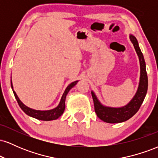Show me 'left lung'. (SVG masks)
<instances>
[{
    "instance_id": "8db88e82",
    "label": "left lung",
    "mask_w": 158,
    "mask_h": 158,
    "mask_svg": "<svg viewBox=\"0 0 158 158\" xmlns=\"http://www.w3.org/2000/svg\"><path fill=\"white\" fill-rule=\"evenodd\" d=\"M130 40L133 44L135 49L138 56L140 66V77L138 88L136 92L135 97L132 98L126 106L120 108H113V107L105 106L99 102L97 96L94 91H91L93 97L94 109L97 117L102 121L108 123H118L125 122L133 117L138 111L141 105L144 100L148 89V77L146 69V62L144 57L139 49L138 41L133 35H129Z\"/></svg>"
}]
</instances>
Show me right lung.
Here are the masks:
<instances>
[{
	"instance_id": "obj_1",
	"label": "right lung",
	"mask_w": 158,
	"mask_h": 158,
	"mask_svg": "<svg viewBox=\"0 0 158 158\" xmlns=\"http://www.w3.org/2000/svg\"><path fill=\"white\" fill-rule=\"evenodd\" d=\"M77 82L78 81H73V82L70 83V84L67 87L66 89H65L64 94H63L62 97H61V99L60 100V102H59V106L56 107V108H53V109L48 110H34L32 109V108H29V107L26 106L21 100H20L19 97H18L17 94H16V93L15 92V90H13V85H12V79H11V87H12V91H13V94L14 95H15L16 100H17L18 103H19L20 108L23 110V111L24 112L25 114H27L28 116H30V117H34V118L39 119V120L50 121V120H54V119L59 118L61 114H63V112L64 111L65 99H66L67 94H68L69 90L77 84Z\"/></svg>"
}]
</instances>
